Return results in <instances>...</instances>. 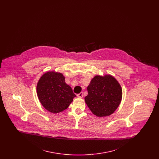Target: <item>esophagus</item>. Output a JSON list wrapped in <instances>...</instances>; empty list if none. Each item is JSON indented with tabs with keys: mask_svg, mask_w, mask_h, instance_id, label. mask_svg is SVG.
<instances>
[{
	"mask_svg": "<svg viewBox=\"0 0 159 159\" xmlns=\"http://www.w3.org/2000/svg\"><path fill=\"white\" fill-rule=\"evenodd\" d=\"M77 96L79 98H82L83 97V92H80V93H78V94L77 95Z\"/></svg>",
	"mask_w": 159,
	"mask_h": 159,
	"instance_id": "esophagus-1",
	"label": "esophagus"
}]
</instances>
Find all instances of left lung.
<instances>
[{
	"label": "left lung",
	"mask_w": 159,
	"mask_h": 159,
	"mask_svg": "<svg viewBox=\"0 0 159 159\" xmlns=\"http://www.w3.org/2000/svg\"><path fill=\"white\" fill-rule=\"evenodd\" d=\"M85 102L92 113L105 117L113 113L121 102L122 90L117 80L110 75L95 76L87 88Z\"/></svg>",
	"instance_id": "obj_1"
}]
</instances>
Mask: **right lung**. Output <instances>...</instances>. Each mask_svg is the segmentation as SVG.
Wrapping results in <instances>:
<instances>
[{
    "label": "right lung",
    "instance_id": "add662e5",
    "mask_svg": "<svg viewBox=\"0 0 159 159\" xmlns=\"http://www.w3.org/2000/svg\"><path fill=\"white\" fill-rule=\"evenodd\" d=\"M36 89L42 106L52 113L67 109L76 97L71 88L65 82L64 76L54 71L46 73L40 77Z\"/></svg>",
    "mask_w": 159,
    "mask_h": 159
}]
</instances>
